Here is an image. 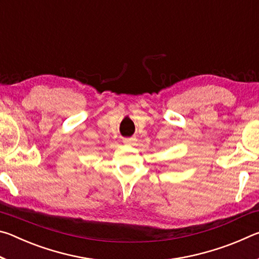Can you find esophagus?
I'll use <instances>...</instances> for the list:
<instances>
[{
	"instance_id": "obj_1",
	"label": "esophagus",
	"mask_w": 259,
	"mask_h": 259,
	"mask_svg": "<svg viewBox=\"0 0 259 259\" xmlns=\"http://www.w3.org/2000/svg\"><path fill=\"white\" fill-rule=\"evenodd\" d=\"M133 140H134L133 138H124L123 139V143L124 144H130V143H133Z\"/></svg>"
}]
</instances>
